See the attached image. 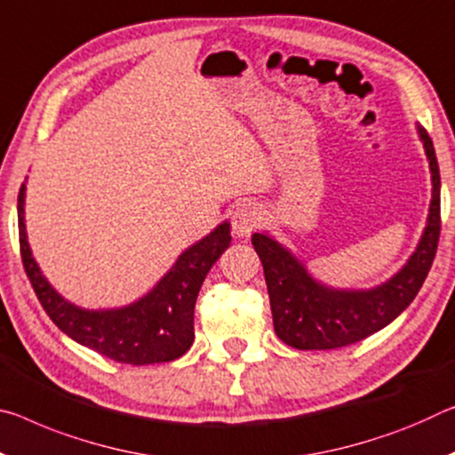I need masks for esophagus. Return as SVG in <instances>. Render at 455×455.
Wrapping results in <instances>:
<instances>
[{
	"label": "esophagus",
	"mask_w": 455,
	"mask_h": 455,
	"mask_svg": "<svg viewBox=\"0 0 455 455\" xmlns=\"http://www.w3.org/2000/svg\"><path fill=\"white\" fill-rule=\"evenodd\" d=\"M230 220H233V230L236 236H247L261 225V211L253 202H241V204H236Z\"/></svg>",
	"instance_id": "obj_1"
}]
</instances>
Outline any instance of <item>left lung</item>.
Segmentation results:
<instances>
[{"instance_id":"left-lung-1","label":"left lung","mask_w":455,"mask_h":455,"mask_svg":"<svg viewBox=\"0 0 455 455\" xmlns=\"http://www.w3.org/2000/svg\"><path fill=\"white\" fill-rule=\"evenodd\" d=\"M419 135L434 180L427 228L413 257L385 285L369 291L330 290L315 283L304 267L271 236L253 235L251 243L263 263L273 328L287 346L298 350H331L360 342L391 323L419 293L435 259L442 233V180L434 141L421 127Z\"/></svg>"}]
</instances>
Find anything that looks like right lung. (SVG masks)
<instances>
[{"mask_svg":"<svg viewBox=\"0 0 455 455\" xmlns=\"http://www.w3.org/2000/svg\"><path fill=\"white\" fill-rule=\"evenodd\" d=\"M20 255L42 307L72 340L124 364L170 363L194 340V306L211 267L230 244L228 225H220L178 259L156 290L137 304L111 312H86L62 299L42 277L26 241L24 184L18 194Z\"/></svg>","mask_w":455,"mask_h":455,"instance_id":"obj_1","label":"right lung"}]
</instances>
